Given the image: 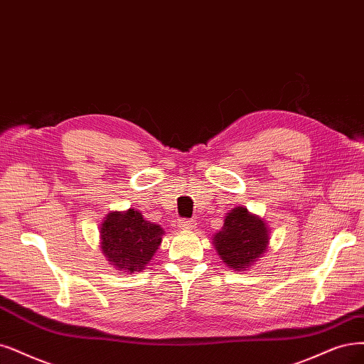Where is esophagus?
I'll return each instance as SVG.
<instances>
[{
    "instance_id": "esophagus-1",
    "label": "esophagus",
    "mask_w": 364,
    "mask_h": 364,
    "mask_svg": "<svg viewBox=\"0 0 364 364\" xmlns=\"http://www.w3.org/2000/svg\"><path fill=\"white\" fill-rule=\"evenodd\" d=\"M178 228H180V230H183V231H189V230H193L195 223L192 220L181 219V220H178Z\"/></svg>"
}]
</instances>
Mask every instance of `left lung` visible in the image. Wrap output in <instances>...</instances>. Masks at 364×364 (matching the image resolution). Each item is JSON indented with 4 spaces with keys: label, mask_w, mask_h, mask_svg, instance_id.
I'll use <instances>...</instances> for the list:
<instances>
[{
    "label": "left lung",
    "mask_w": 364,
    "mask_h": 364,
    "mask_svg": "<svg viewBox=\"0 0 364 364\" xmlns=\"http://www.w3.org/2000/svg\"><path fill=\"white\" fill-rule=\"evenodd\" d=\"M268 241L270 228L245 207H235L228 213L222 230L213 237L219 257L235 272L247 270L257 262L265 253Z\"/></svg>",
    "instance_id": "8db88e82"
}]
</instances>
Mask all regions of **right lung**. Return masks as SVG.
<instances>
[{
	"mask_svg": "<svg viewBox=\"0 0 364 364\" xmlns=\"http://www.w3.org/2000/svg\"><path fill=\"white\" fill-rule=\"evenodd\" d=\"M164 234L160 225L145 220L138 210L114 211L102 222L100 247L117 270L141 272L154 257Z\"/></svg>",
	"mask_w": 364,
	"mask_h": 364,
	"instance_id": "obj_1",
	"label": "right lung"
}]
</instances>
